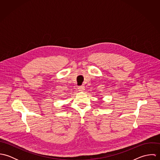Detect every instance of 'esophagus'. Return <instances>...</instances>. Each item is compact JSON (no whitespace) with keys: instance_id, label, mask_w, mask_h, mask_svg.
I'll list each match as a JSON object with an SVG mask.
<instances>
[{"instance_id":"esophagus-1","label":"esophagus","mask_w":160,"mask_h":160,"mask_svg":"<svg viewBox=\"0 0 160 160\" xmlns=\"http://www.w3.org/2000/svg\"><path fill=\"white\" fill-rule=\"evenodd\" d=\"M85 89V87L84 86H80L78 87V90L79 91H84Z\"/></svg>"}]
</instances>
